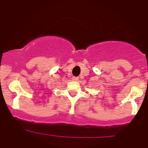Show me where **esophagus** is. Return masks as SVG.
Segmentation results:
<instances>
[{
	"mask_svg": "<svg viewBox=\"0 0 148 148\" xmlns=\"http://www.w3.org/2000/svg\"><path fill=\"white\" fill-rule=\"evenodd\" d=\"M71 79H72L73 81H77V80L79 79V78L77 77H72Z\"/></svg>",
	"mask_w": 148,
	"mask_h": 148,
	"instance_id": "1",
	"label": "esophagus"
}]
</instances>
